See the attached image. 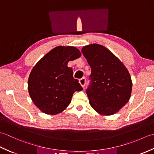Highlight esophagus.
Listing matches in <instances>:
<instances>
[{
    "label": "esophagus",
    "mask_w": 154,
    "mask_h": 154,
    "mask_svg": "<svg viewBox=\"0 0 154 154\" xmlns=\"http://www.w3.org/2000/svg\"><path fill=\"white\" fill-rule=\"evenodd\" d=\"M79 83L81 84V85L84 88L85 85V84H86V79H85V78L83 77V78H82V79H81L79 80Z\"/></svg>",
    "instance_id": "34e87169"
}]
</instances>
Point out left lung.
Here are the masks:
<instances>
[{"label":"left lung","mask_w":154,"mask_h":154,"mask_svg":"<svg viewBox=\"0 0 154 154\" xmlns=\"http://www.w3.org/2000/svg\"><path fill=\"white\" fill-rule=\"evenodd\" d=\"M82 53L91 69L86 89L91 106L100 114L112 115L129 100L132 87L129 72L103 45H87Z\"/></svg>","instance_id":"left-lung-1"}]
</instances>
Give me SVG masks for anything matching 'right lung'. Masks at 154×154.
Here are the masks:
<instances>
[{
	"mask_svg": "<svg viewBox=\"0 0 154 154\" xmlns=\"http://www.w3.org/2000/svg\"><path fill=\"white\" fill-rule=\"evenodd\" d=\"M76 48L58 46L39 61L28 79V91L35 105L48 114L62 112L70 104L75 91L83 90L73 69L67 67L69 61L79 58Z\"/></svg>",
	"mask_w": 154,
	"mask_h": 154,
	"instance_id": "right-lung-1",
	"label": "right lung"
}]
</instances>
